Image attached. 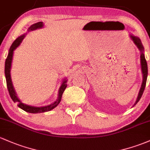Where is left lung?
<instances>
[{"label":"left lung","instance_id":"8db88e82","mask_svg":"<svg viewBox=\"0 0 150 150\" xmlns=\"http://www.w3.org/2000/svg\"><path fill=\"white\" fill-rule=\"evenodd\" d=\"M130 38L132 40L134 43L137 46V47L138 48V49L139 50L140 52H141V55H140V62H141V69H142V72L143 75V80L142 83L141 88H140L139 94H138V96L137 98V100L135 101L134 104V105H136L137 103L139 101V99H141L142 96L143 92H144V90L146 86V78H147V74H148V69H147V64H146L145 57H144V46H143L142 43L141 41L138 37L133 36V35L130 34Z\"/></svg>","mask_w":150,"mask_h":150}]
</instances>
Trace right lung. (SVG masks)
Listing matches in <instances>:
<instances>
[{
    "label": "right lung",
    "instance_id": "right-lung-1",
    "mask_svg": "<svg viewBox=\"0 0 150 150\" xmlns=\"http://www.w3.org/2000/svg\"><path fill=\"white\" fill-rule=\"evenodd\" d=\"M43 26V22H38V23L33 24L28 28V31H30V30H36L37 28H41ZM25 36V34L22 35V36H19L18 38H17L14 41V42L11 45L10 49H9L8 54L7 58L6 59V62H5V76H6V83H7V88L8 90L9 94H10L11 98L12 99V100L14 102H16L18 104V107L21 108V109L25 111L26 112H29V113H41V112H49L51 111V109H54L56 107H57L58 104L60 103L61 99H62V96L63 93H64V90L67 88V80L64 79L62 81V84L61 85L60 88L59 90V94H58V98L56 99V101H54L53 104H50V105L45 106V107H33V106H29L27 105V104H23L21 101L20 99L18 98L16 93L15 89H14L13 86L12 81H11V63H12V59H13V51L15 50L19 45L21 44V43L22 42V41L23 40L24 37Z\"/></svg>",
    "mask_w": 150,
    "mask_h": 150
}]
</instances>
